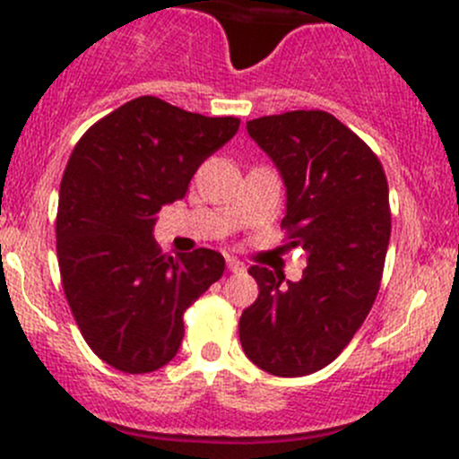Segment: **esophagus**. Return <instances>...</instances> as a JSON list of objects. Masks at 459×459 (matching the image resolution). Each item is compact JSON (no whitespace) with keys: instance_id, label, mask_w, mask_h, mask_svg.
Here are the masks:
<instances>
[{"instance_id":"esophagus-1","label":"esophagus","mask_w":459,"mask_h":459,"mask_svg":"<svg viewBox=\"0 0 459 459\" xmlns=\"http://www.w3.org/2000/svg\"><path fill=\"white\" fill-rule=\"evenodd\" d=\"M226 266H229V271H233V273H244V271H247V266H244V264L239 262V259H235V257L226 259Z\"/></svg>"}]
</instances>
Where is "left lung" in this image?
Listing matches in <instances>:
<instances>
[{
  "mask_svg": "<svg viewBox=\"0 0 459 459\" xmlns=\"http://www.w3.org/2000/svg\"><path fill=\"white\" fill-rule=\"evenodd\" d=\"M247 131L280 169L281 229L308 257L289 286L251 266L259 295L239 317V342L262 371L302 377L344 351L377 298L391 239L386 175L367 142L324 110L266 115Z\"/></svg>",
  "mask_w": 459,
  "mask_h": 459,
  "instance_id": "obj_1",
  "label": "left lung"
}]
</instances>
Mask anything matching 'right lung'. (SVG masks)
Listing matches in <instances>:
<instances>
[{
    "instance_id": "add662e5",
    "label": "right lung",
    "mask_w": 459,
    "mask_h": 459,
    "mask_svg": "<svg viewBox=\"0 0 459 459\" xmlns=\"http://www.w3.org/2000/svg\"><path fill=\"white\" fill-rule=\"evenodd\" d=\"M238 128V117H204L143 95L92 124L73 148L57 206L62 286L86 344L117 371L169 364L186 308L224 273L211 248L161 253L152 215L186 195L202 161Z\"/></svg>"
}]
</instances>
